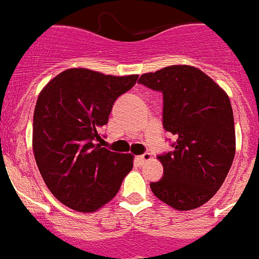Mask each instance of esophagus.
<instances>
[{
    "mask_svg": "<svg viewBox=\"0 0 259 259\" xmlns=\"http://www.w3.org/2000/svg\"><path fill=\"white\" fill-rule=\"evenodd\" d=\"M151 154L150 152H145L144 155H141V156H137V161L140 162V164H144V162L149 161L150 159H151Z\"/></svg>",
    "mask_w": 259,
    "mask_h": 259,
    "instance_id": "1",
    "label": "esophagus"
}]
</instances>
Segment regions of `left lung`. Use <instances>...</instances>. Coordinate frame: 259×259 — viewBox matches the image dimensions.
I'll list each match as a JSON object with an SVG mask.
<instances>
[{
	"label": "left lung",
	"instance_id": "left-lung-1",
	"mask_svg": "<svg viewBox=\"0 0 259 259\" xmlns=\"http://www.w3.org/2000/svg\"><path fill=\"white\" fill-rule=\"evenodd\" d=\"M140 83L162 93V125L177 137L173 151L157 156L164 168L152 193L179 211L211 199L228 176L235 155V128L228 94L192 66L144 73Z\"/></svg>",
	"mask_w": 259,
	"mask_h": 259
}]
</instances>
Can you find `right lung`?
<instances>
[{"mask_svg": "<svg viewBox=\"0 0 259 259\" xmlns=\"http://www.w3.org/2000/svg\"><path fill=\"white\" fill-rule=\"evenodd\" d=\"M137 78L70 68L40 91L33 119L34 156L44 183L67 207L99 210L132 170L134 155L113 152L97 142L114 102Z\"/></svg>", "mask_w": 259, "mask_h": 259, "instance_id": "right-lung-1", "label": "right lung"}]
</instances>
